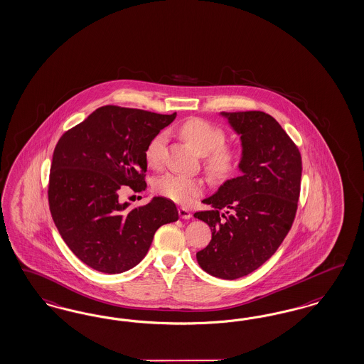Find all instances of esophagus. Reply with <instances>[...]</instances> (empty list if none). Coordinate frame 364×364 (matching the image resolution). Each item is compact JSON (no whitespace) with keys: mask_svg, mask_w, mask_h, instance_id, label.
<instances>
[{"mask_svg":"<svg viewBox=\"0 0 364 364\" xmlns=\"http://www.w3.org/2000/svg\"><path fill=\"white\" fill-rule=\"evenodd\" d=\"M178 215H180V218L181 219H189L191 216H192V213L187 208H184V207H180L178 208Z\"/></svg>","mask_w":364,"mask_h":364,"instance_id":"obj_1","label":"esophagus"}]
</instances>
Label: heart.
<instances>
[{
	"label": "heart",
	"instance_id": "heart-1",
	"mask_svg": "<svg viewBox=\"0 0 364 364\" xmlns=\"http://www.w3.org/2000/svg\"><path fill=\"white\" fill-rule=\"evenodd\" d=\"M180 133L204 156V165L210 173L222 177L237 169L238 151L226 145V134L219 126L201 118H191L180 125ZM165 139V133L160 132L151 138L145 148V160L151 168L161 165ZM154 191L169 200L189 204L203 193L204 183L198 177L165 173L156 180Z\"/></svg>",
	"mask_w": 364,
	"mask_h": 364
}]
</instances>
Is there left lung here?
Masks as SVG:
<instances>
[{
	"instance_id": "obj_1",
	"label": "left lung",
	"mask_w": 364,
	"mask_h": 364,
	"mask_svg": "<svg viewBox=\"0 0 364 364\" xmlns=\"http://www.w3.org/2000/svg\"><path fill=\"white\" fill-rule=\"evenodd\" d=\"M220 114L240 136L242 176L203 200L211 210L195 213L213 231L196 259L208 274L235 279L262 266L288 235L299 205L302 163L299 148L272 115Z\"/></svg>"
}]
</instances>
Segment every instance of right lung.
I'll use <instances>...</instances> for the list:
<instances>
[{
    "instance_id": "add662e5",
    "label": "right lung",
    "mask_w": 364,
    "mask_h": 364,
    "mask_svg": "<svg viewBox=\"0 0 364 364\" xmlns=\"http://www.w3.org/2000/svg\"><path fill=\"white\" fill-rule=\"evenodd\" d=\"M176 118L139 109L102 106L67 130L50 164L52 219L70 250L90 267L115 274L142 261L154 232L178 219L175 203L153 198L129 208L119 193L146 188L145 148Z\"/></svg>"
}]
</instances>
